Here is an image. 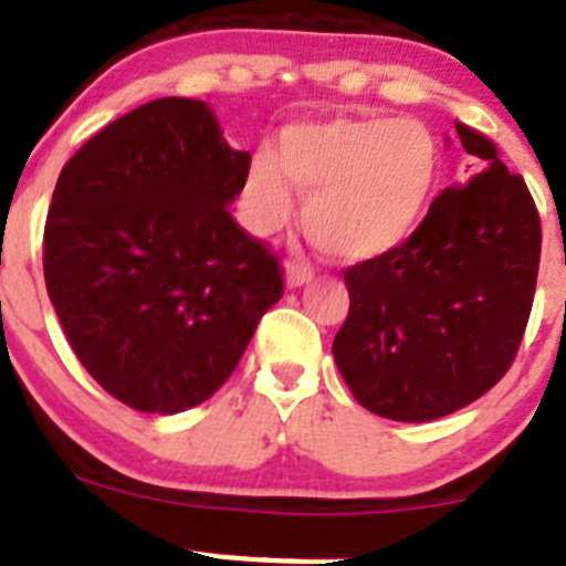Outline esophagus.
<instances>
[{
	"label": "esophagus",
	"mask_w": 566,
	"mask_h": 566,
	"mask_svg": "<svg viewBox=\"0 0 566 566\" xmlns=\"http://www.w3.org/2000/svg\"><path fill=\"white\" fill-rule=\"evenodd\" d=\"M312 276H315V271H312L310 262L304 260H293L284 268V282H287V287H301V284L310 282Z\"/></svg>",
	"instance_id": "1"
}]
</instances>
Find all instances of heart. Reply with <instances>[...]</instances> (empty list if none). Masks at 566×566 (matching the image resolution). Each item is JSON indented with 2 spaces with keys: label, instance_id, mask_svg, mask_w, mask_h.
Instances as JSON below:
<instances>
[{
  "label": "heart",
  "instance_id": "heart-1",
  "mask_svg": "<svg viewBox=\"0 0 566 566\" xmlns=\"http://www.w3.org/2000/svg\"><path fill=\"white\" fill-rule=\"evenodd\" d=\"M442 177L434 135L417 120L326 118L284 126L279 157L254 151L243 218L271 234L304 196L301 223L339 262H373L409 243L429 218Z\"/></svg>",
  "mask_w": 566,
  "mask_h": 566
}]
</instances>
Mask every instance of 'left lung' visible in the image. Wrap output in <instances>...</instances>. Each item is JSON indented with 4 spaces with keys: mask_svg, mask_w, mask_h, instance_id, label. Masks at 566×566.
I'll return each instance as SVG.
<instances>
[{
    "mask_svg": "<svg viewBox=\"0 0 566 566\" xmlns=\"http://www.w3.org/2000/svg\"><path fill=\"white\" fill-rule=\"evenodd\" d=\"M457 132L479 174L442 190L409 243L343 271L350 306L334 361L387 420H437L495 387L534 304L542 223L525 179L490 137Z\"/></svg>",
    "mask_w": 566,
    "mask_h": 566,
    "instance_id": "8db88e82",
    "label": "left lung"
}]
</instances>
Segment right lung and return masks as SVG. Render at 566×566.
Returning a JSON list of instances; mask_svg holds the SVG:
<instances>
[{"mask_svg": "<svg viewBox=\"0 0 566 566\" xmlns=\"http://www.w3.org/2000/svg\"><path fill=\"white\" fill-rule=\"evenodd\" d=\"M205 102L120 115L60 171L43 276L76 359L120 403L177 415L232 376L282 298L279 256L229 205L249 179Z\"/></svg>", "mask_w": 566, "mask_h": 566, "instance_id": "obj_1", "label": "right lung"}]
</instances>
